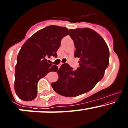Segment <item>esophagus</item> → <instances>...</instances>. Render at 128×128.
<instances>
[{"label": "esophagus", "instance_id": "esophagus-1", "mask_svg": "<svg viewBox=\"0 0 128 128\" xmlns=\"http://www.w3.org/2000/svg\"><path fill=\"white\" fill-rule=\"evenodd\" d=\"M62 63H60V64H59L58 66V68H60V66L62 65Z\"/></svg>", "mask_w": 128, "mask_h": 128}]
</instances>
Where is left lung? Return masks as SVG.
<instances>
[{"label": "left lung", "instance_id": "1", "mask_svg": "<svg viewBox=\"0 0 128 128\" xmlns=\"http://www.w3.org/2000/svg\"><path fill=\"white\" fill-rule=\"evenodd\" d=\"M69 32L76 48L74 56L80 59L79 68L73 70L67 63L62 64L58 70L59 79L52 86L61 96L75 97L90 91L102 78L110 54L104 40L92 29H70Z\"/></svg>", "mask_w": 128, "mask_h": 128}]
</instances>
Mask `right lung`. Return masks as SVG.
<instances>
[{"label": "right lung", "instance_id": "1", "mask_svg": "<svg viewBox=\"0 0 128 128\" xmlns=\"http://www.w3.org/2000/svg\"><path fill=\"white\" fill-rule=\"evenodd\" d=\"M68 34L67 28L50 26L36 32L24 44L17 56L14 75V90L21 100H34L37 95L38 80L58 70L46 58L57 57L62 38Z\"/></svg>", "mask_w": 128, "mask_h": 128}]
</instances>
